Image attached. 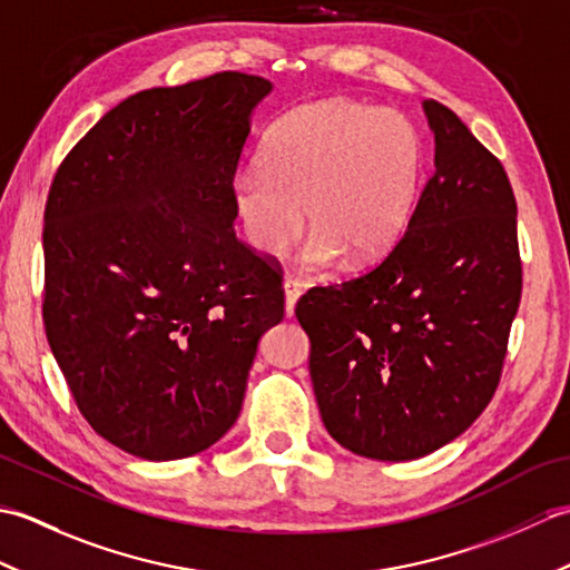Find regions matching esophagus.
Instances as JSON below:
<instances>
[{
	"label": "esophagus",
	"mask_w": 570,
	"mask_h": 570,
	"mask_svg": "<svg viewBox=\"0 0 570 570\" xmlns=\"http://www.w3.org/2000/svg\"><path fill=\"white\" fill-rule=\"evenodd\" d=\"M284 294H286V316L292 318L294 316V308H296V301L301 296V284L296 282V278L288 276L284 282Z\"/></svg>",
	"instance_id": "1"
}]
</instances>
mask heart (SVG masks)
<instances>
[{
    "label": "heart",
    "instance_id": "heart-1",
    "mask_svg": "<svg viewBox=\"0 0 570 570\" xmlns=\"http://www.w3.org/2000/svg\"><path fill=\"white\" fill-rule=\"evenodd\" d=\"M421 174L423 141L411 119L323 100L278 119L259 171L237 174L229 193L249 245L266 257L292 245L308 217L306 262L325 269L343 252L367 262L390 249L414 213Z\"/></svg>",
    "mask_w": 570,
    "mask_h": 570
}]
</instances>
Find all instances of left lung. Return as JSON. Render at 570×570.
<instances>
[{
	"mask_svg": "<svg viewBox=\"0 0 570 570\" xmlns=\"http://www.w3.org/2000/svg\"><path fill=\"white\" fill-rule=\"evenodd\" d=\"M423 107L435 171L404 235L370 272L313 286L296 304L325 429L374 460L433 453L482 414L522 298L504 166L451 107Z\"/></svg>",
	"mask_w": 570,
	"mask_h": 570,
	"instance_id": "left-lung-1",
	"label": "left lung"
}]
</instances>
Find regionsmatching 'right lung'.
<instances>
[{"label": "right lung", "mask_w": 570, "mask_h": 570, "mask_svg": "<svg viewBox=\"0 0 570 570\" xmlns=\"http://www.w3.org/2000/svg\"><path fill=\"white\" fill-rule=\"evenodd\" d=\"M272 82L223 70L112 107L60 161L43 210V325L95 433L196 455L239 416L276 257L237 239L233 178Z\"/></svg>", "instance_id": "obj_1"}]
</instances>
